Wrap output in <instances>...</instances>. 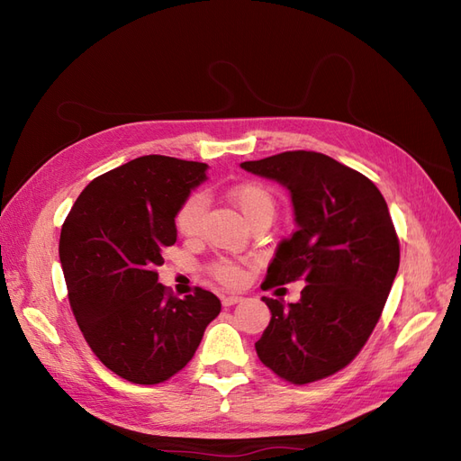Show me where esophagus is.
Here are the masks:
<instances>
[{"label": "esophagus", "mask_w": 461, "mask_h": 461, "mask_svg": "<svg viewBox=\"0 0 461 461\" xmlns=\"http://www.w3.org/2000/svg\"><path fill=\"white\" fill-rule=\"evenodd\" d=\"M221 302H222V305H225V308H230V305L242 302V296H239V294H229V296H222Z\"/></svg>", "instance_id": "1"}]
</instances>
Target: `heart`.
Returning a JSON list of instances; mask_svg holds the SVG:
<instances>
[{"instance_id": "b5f03b06", "label": "heart", "mask_w": 461, "mask_h": 461, "mask_svg": "<svg viewBox=\"0 0 461 461\" xmlns=\"http://www.w3.org/2000/svg\"><path fill=\"white\" fill-rule=\"evenodd\" d=\"M227 198L232 203L236 212L248 222H254L259 217L275 215V198L273 194L258 185V183H244L236 185L227 192ZM205 212V198L202 194H192L185 200V203L178 207L175 217V227L183 236H196L202 227V219ZM212 273L222 285L236 286L242 283V269L232 261H217L212 265Z\"/></svg>"}]
</instances>
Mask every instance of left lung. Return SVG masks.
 <instances>
[{
  "mask_svg": "<svg viewBox=\"0 0 461 461\" xmlns=\"http://www.w3.org/2000/svg\"><path fill=\"white\" fill-rule=\"evenodd\" d=\"M283 185L296 230L276 246L261 288L303 281L296 303L261 298L271 321L256 352L281 379L313 383L357 356L379 321L400 265L388 205L367 176L317 151L244 161Z\"/></svg>",
  "mask_w": 461,
  "mask_h": 461,
  "instance_id": "1",
  "label": "left lung"
}]
</instances>
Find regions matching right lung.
<instances>
[{
  "instance_id": "add662e5",
  "label": "right lung",
  "mask_w": 461,
  "mask_h": 461,
  "mask_svg": "<svg viewBox=\"0 0 461 461\" xmlns=\"http://www.w3.org/2000/svg\"><path fill=\"white\" fill-rule=\"evenodd\" d=\"M207 163L144 156L94 178L67 215L59 259L77 323L102 364L136 384H158L196 354L221 312L209 290L183 300L158 283L175 217L207 180Z\"/></svg>"
}]
</instances>
